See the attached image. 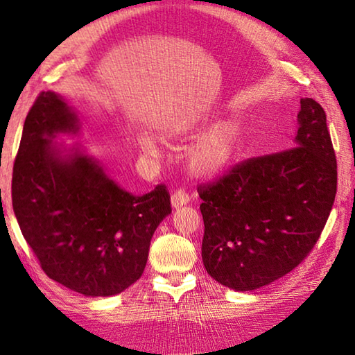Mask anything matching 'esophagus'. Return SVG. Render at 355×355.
<instances>
[{
    "label": "esophagus",
    "mask_w": 355,
    "mask_h": 355,
    "mask_svg": "<svg viewBox=\"0 0 355 355\" xmlns=\"http://www.w3.org/2000/svg\"><path fill=\"white\" fill-rule=\"evenodd\" d=\"M188 202H189V194L184 189H178V191H175L172 194V207L173 208L183 207Z\"/></svg>",
    "instance_id": "34e87169"
}]
</instances>
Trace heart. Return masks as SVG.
I'll return each instance as SVG.
<instances>
[{
	"label": "heart",
	"mask_w": 355,
	"mask_h": 355,
	"mask_svg": "<svg viewBox=\"0 0 355 355\" xmlns=\"http://www.w3.org/2000/svg\"><path fill=\"white\" fill-rule=\"evenodd\" d=\"M200 123L194 120L182 127V135H194ZM239 130L233 120H222L205 131L189 150V167L197 175H213L232 163L238 150Z\"/></svg>",
	"instance_id": "obj_1"
}]
</instances>
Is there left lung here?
<instances>
[{"mask_svg":"<svg viewBox=\"0 0 355 355\" xmlns=\"http://www.w3.org/2000/svg\"><path fill=\"white\" fill-rule=\"evenodd\" d=\"M202 260L211 277L250 291L284 277L309 257L336 194V158L326 112L300 100L293 147L255 156L200 183Z\"/></svg>","mask_w":355,"mask_h":355,"instance_id":"8db88e82","label":"left lung"}]
</instances>
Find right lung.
Instances as JSON below:
<instances>
[{"label":"right lung","mask_w":355,"mask_h":355,"mask_svg":"<svg viewBox=\"0 0 355 355\" xmlns=\"http://www.w3.org/2000/svg\"><path fill=\"white\" fill-rule=\"evenodd\" d=\"M76 131L67 103L40 92L15 156L12 207L48 277L84 296H114L141 279L150 239L172 213L171 194L161 183L133 196L89 156H62L51 137Z\"/></svg>","instance_id":"1"}]
</instances>
